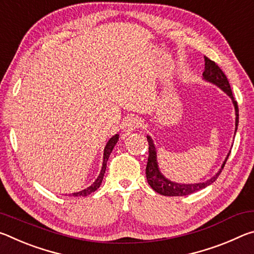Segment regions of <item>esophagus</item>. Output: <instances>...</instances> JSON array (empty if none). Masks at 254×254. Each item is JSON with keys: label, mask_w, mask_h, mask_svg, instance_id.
<instances>
[{"label": "esophagus", "mask_w": 254, "mask_h": 254, "mask_svg": "<svg viewBox=\"0 0 254 254\" xmlns=\"http://www.w3.org/2000/svg\"><path fill=\"white\" fill-rule=\"evenodd\" d=\"M139 126H140V119L137 118L136 115L130 114V115H127L126 120L123 121L122 128L124 131L130 132V131H133V130H135V128L139 127Z\"/></svg>", "instance_id": "34e87169"}]
</instances>
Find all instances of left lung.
I'll list each match as a JSON object with an SVG mask.
<instances>
[{
    "label": "left lung",
    "instance_id": "left-lung-1",
    "mask_svg": "<svg viewBox=\"0 0 254 254\" xmlns=\"http://www.w3.org/2000/svg\"><path fill=\"white\" fill-rule=\"evenodd\" d=\"M205 59V70L203 72L204 78L210 81L215 85H217L218 87L223 89L227 95H229L232 101H233V104L235 107V132L236 128H238V124H239V106H238V102L234 100L233 94H232V89L229 80H227V77L225 76L224 72L222 71V69L213 60H210L208 57H204ZM148 139V143H149V157H148V163H147V168H145V175H147V180L148 184L151 186L154 191H157L158 194L163 195V196H186L189 194H192V192L198 191L200 189H203L205 187L209 186L210 184H213L215 180L217 179L218 176L222 173L223 168H224L226 160L229 159L230 153L227 154V157L225 159L224 163H223L222 168L220 171L214 176L213 178H210L208 180H206L205 183H198V184H191V185H185V184H176L170 182V180L166 179L163 176L161 175L160 170L158 168V163H157V153H156V148L153 145V141L150 136H147Z\"/></svg>",
    "mask_w": 254,
    "mask_h": 254
}]
</instances>
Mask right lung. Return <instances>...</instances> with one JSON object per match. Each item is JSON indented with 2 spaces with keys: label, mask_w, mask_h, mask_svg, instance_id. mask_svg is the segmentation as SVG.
Instances as JSON below:
<instances>
[{
  "label": "right lung",
  "mask_w": 254,
  "mask_h": 254,
  "mask_svg": "<svg viewBox=\"0 0 254 254\" xmlns=\"http://www.w3.org/2000/svg\"><path fill=\"white\" fill-rule=\"evenodd\" d=\"M118 140H119V134H115L114 136H112L111 139L109 140V142H107L106 147L104 149V160H103L102 170H101V173H100V175H98V177H97V179L95 180V182H94L89 187L84 189V190L78 191V192H74V194H72V196H87L89 194H92L93 191H95L96 189L101 186L103 177H104V174H105V170H106V162H107V160H109L110 154L112 152V150H113L114 145L117 144Z\"/></svg>",
  "instance_id": "obj_1"
}]
</instances>
